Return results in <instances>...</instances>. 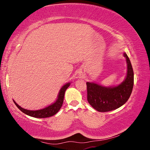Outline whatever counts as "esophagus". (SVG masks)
Wrapping results in <instances>:
<instances>
[{
	"mask_svg": "<svg viewBox=\"0 0 150 150\" xmlns=\"http://www.w3.org/2000/svg\"><path fill=\"white\" fill-rule=\"evenodd\" d=\"M79 76H81V77L83 76V72H80V73H79Z\"/></svg>",
	"mask_w": 150,
	"mask_h": 150,
	"instance_id": "34e87169",
	"label": "esophagus"
}]
</instances>
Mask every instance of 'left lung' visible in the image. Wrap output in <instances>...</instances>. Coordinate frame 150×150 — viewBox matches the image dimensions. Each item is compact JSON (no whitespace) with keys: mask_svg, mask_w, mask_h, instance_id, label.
Returning <instances> with one entry per match:
<instances>
[{"mask_svg":"<svg viewBox=\"0 0 150 150\" xmlns=\"http://www.w3.org/2000/svg\"><path fill=\"white\" fill-rule=\"evenodd\" d=\"M127 74L125 80L116 86L106 87L93 82H87L88 101L99 112H108L119 108L128 100L134 84V73L129 57L125 52Z\"/></svg>","mask_w":150,"mask_h":150,"instance_id":"1","label":"left lung"}]
</instances>
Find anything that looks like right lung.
Listing matches in <instances>:
<instances>
[{
  "instance_id": "1",
  "label": "right lung",
  "mask_w": 150,
  "mask_h": 150,
  "mask_svg": "<svg viewBox=\"0 0 150 150\" xmlns=\"http://www.w3.org/2000/svg\"><path fill=\"white\" fill-rule=\"evenodd\" d=\"M70 84H71L70 83H67L63 86L61 88L59 92L57 100L54 103L51 104V105H49L43 109H41V110H35V111L25 110V109L22 108L19 105H18L13 99V103H14L17 106V107L19 108L22 112L25 113V114L27 115L30 116L31 117H38V118H45V117H51L54 116V115H56V113L59 111L62 105L63 101H64L65 91L67 89V88L70 86Z\"/></svg>"
}]
</instances>
